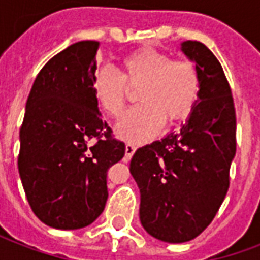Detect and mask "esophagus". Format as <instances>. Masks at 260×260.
Instances as JSON below:
<instances>
[{
  "label": "esophagus",
  "mask_w": 260,
  "mask_h": 260,
  "mask_svg": "<svg viewBox=\"0 0 260 260\" xmlns=\"http://www.w3.org/2000/svg\"><path fill=\"white\" fill-rule=\"evenodd\" d=\"M135 150L136 146L134 143H126V146H125V156H126V158L132 157V154L135 153Z\"/></svg>",
  "instance_id": "obj_1"
}]
</instances>
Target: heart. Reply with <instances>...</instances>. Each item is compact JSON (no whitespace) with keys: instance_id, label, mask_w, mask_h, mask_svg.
<instances>
[{"instance_id":"1","label":"heart","mask_w":260,"mask_h":260,"mask_svg":"<svg viewBox=\"0 0 260 260\" xmlns=\"http://www.w3.org/2000/svg\"><path fill=\"white\" fill-rule=\"evenodd\" d=\"M136 87L141 102L119 121L117 132L132 142L150 139L163 126L164 118L175 122L186 118L201 91V76L188 59H171V55L153 47H142L121 61L119 74L99 69L91 79V91L97 104L119 118L128 102V87Z\"/></svg>"}]
</instances>
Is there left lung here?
Here are the masks:
<instances>
[{
	"instance_id": "obj_1",
	"label": "left lung",
	"mask_w": 260,
	"mask_h": 260,
	"mask_svg": "<svg viewBox=\"0 0 260 260\" xmlns=\"http://www.w3.org/2000/svg\"><path fill=\"white\" fill-rule=\"evenodd\" d=\"M181 50L201 76L191 115L178 132L139 147L129 167L143 229L170 244L193 240L212 223L229 191L237 147L234 100L221 64L199 42H184Z\"/></svg>"
}]
</instances>
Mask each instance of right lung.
<instances>
[{
	"label": "right lung",
	"mask_w": 260,
	"mask_h": 260,
	"mask_svg": "<svg viewBox=\"0 0 260 260\" xmlns=\"http://www.w3.org/2000/svg\"><path fill=\"white\" fill-rule=\"evenodd\" d=\"M97 50L85 40L54 55L26 102L18 169L31 210L53 229H82L102 214L107 171L125 154L91 91Z\"/></svg>",
	"instance_id": "right-lung-1"
}]
</instances>
